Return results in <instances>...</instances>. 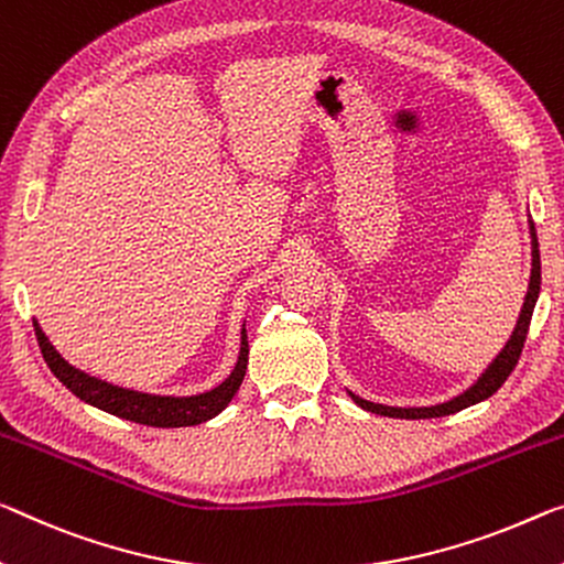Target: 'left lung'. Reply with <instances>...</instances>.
Here are the masks:
<instances>
[{
    "instance_id": "obj_1",
    "label": "left lung",
    "mask_w": 564,
    "mask_h": 564,
    "mask_svg": "<svg viewBox=\"0 0 564 564\" xmlns=\"http://www.w3.org/2000/svg\"><path fill=\"white\" fill-rule=\"evenodd\" d=\"M530 237H532V272H530V284H527V294H524V305L519 310V319L514 325L512 335L505 348L499 350L497 358H494L487 370L481 372L474 383L466 388L462 395L452 398L446 403H436V405H423V409H398V405H383V403H372L366 401V398L355 395L348 391V395L352 398L360 409H366L370 413L378 415H388V419H441V415H452L469 405H476L481 401H487L494 393L505 386V380L509 378V372L514 370L519 355H522L524 340H527V330H530L532 323V312L536 305V297H540V284H542V264H540V245H536V231H534V221L530 219Z\"/></svg>"
}]
</instances>
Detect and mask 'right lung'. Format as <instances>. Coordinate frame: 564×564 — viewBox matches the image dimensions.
<instances>
[{
    "label": "right lung",
    "instance_id": "right-lung-1",
    "mask_svg": "<svg viewBox=\"0 0 564 564\" xmlns=\"http://www.w3.org/2000/svg\"><path fill=\"white\" fill-rule=\"evenodd\" d=\"M32 323H34V335H37L42 358H45V362L50 366V370L55 372L59 383L70 388L80 401L95 405V409L106 411L110 415H118V419L143 423V426L181 429V426H196V423L214 419V415H219L231 403V398L239 391L241 380H245V372H247L249 343H247L245 325H241L237 366H234V370L221 380L219 386L196 395H155V393L133 391V388L112 386L108 380H100L90 376V372L70 366V362L55 350V345L50 343V337L42 333L37 319H32Z\"/></svg>",
    "mask_w": 564,
    "mask_h": 564
}]
</instances>
